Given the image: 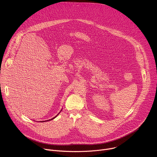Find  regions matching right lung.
<instances>
[{
    "instance_id": "1",
    "label": "right lung",
    "mask_w": 157,
    "mask_h": 157,
    "mask_svg": "<svg viewBox=\"0 0 157 157\" xmlns=\"http://www.w3.org/2000/svg\"><path fill=\"white\" fill-rule=\"evenodd\" d=\"M53 117V119H51V120H52V119H55V117ZM51 120H48V121H51Z\"/></svg>"
}]
</instances>
